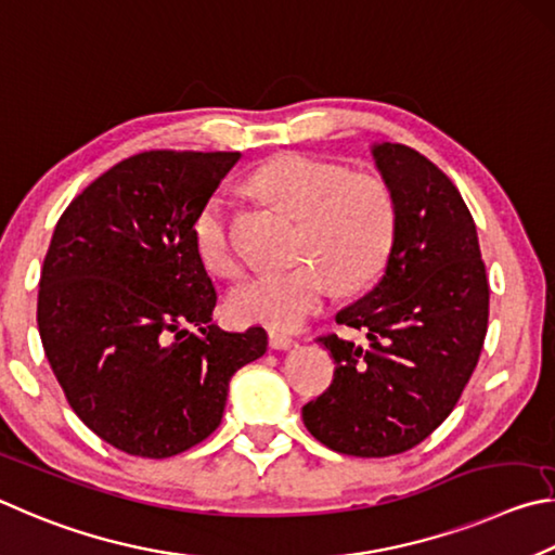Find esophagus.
Segmentation results:
<instances>
[{"label":"esophagus","instance_id":"esophagus-1","mask_svg":"<svg viewBox=\"0 0 555 555\" xmlns=\"http://www.w3.org/2000/svg\"><path fill=\"white\" fill-rule=\"evenodd\" d=\"M268 344H270V348H275V351H287L289 346H295V338L272 328V332H268Z\"/></svg>","mask_w":555,"mask_h":555}]
</instances>
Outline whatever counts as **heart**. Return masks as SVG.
Returning <instances> with one entry per match:
<instances>
[{"label":"heart","mask_w":555,"mask_h":555,"mask_svg":"<svg viewBox=\"0 0 555 555\" xmlns=\"http://www.w3.org/2000/svg\"><path fill=\"white\" fill-rule=\"evenodd\" d=\"M248 188L299 219V266L243 280L229 295L236 322L297 328L324 307L336 285L346 293L361 289L383 268L395 236V202L375 175H351L332 160L283 153L262 163L248 178ZM192 238L209 270L238 275L241 258L221 194H211L199 207Z\"/></svg>","instance_id":"obj_1"}]
</instances>
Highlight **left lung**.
<instances>
[{"mask_svg": "<svg viewBox=\"0 0 555 555\" xmlns=\"http://www.w3.org/2000/svg\"><path fill=\"white\" fill-rule=\"evenodd\" d=\"M373 158L395 202L392 248L380 283L336 314L367 341L319 336L334 380L302 406L317 441L358 459L410 451L453 412L490 317L478 231L455 184L410 145L375 143Z\"/></svg>", "mask_w": 555, "mask_h": 555, "instance_id": "left-lung-1", "label": "left lung"}]
</instances>
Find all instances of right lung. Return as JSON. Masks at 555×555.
<instances>
[{"instance_id":"right-lung-1","label":"right lung","mask_w":555,"mask_h":555,"mask_svg":"<svg viewBox=\"0 0 555 555\" xmlns=\"http://www.w3.org/2000/svg\"><path fill=\"white\" fill-rule=\"evenodd\" d=\"M241 153L145 151L87 184L57 219L38 334L73 412L129 455L170 459L221 424L231 375L266 328L211 324L192 221Z\"/></svg>"}]
</instances>
